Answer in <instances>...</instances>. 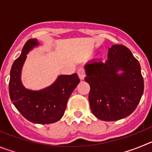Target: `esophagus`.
Instances as JSON below:
<instances>
[{
    "mask_svg": "<svg viewBox=\"0 0 152 152\" xmlns=\"http://www.w3.org/2000/svg\"><path fill=\"white\" fill-rule=\"evenodd\" d=\"M77 75H78L80 80H84V77H85V72H84V70L83 68H80L77 71Z\"/></svg>",
    "mask_w": 152,
    "mask_h": 152,
    "instance_id": "1",
    "label": "esophagus"
}]
</instances>
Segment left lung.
I'll return each mask as SVG.
<instances>
[{
	"label": "left lung",
	"mask_w": 152,
	"mask_h": 152,
	"mask_svg": "<svg viewBox=\"0 0 152 152\" xmlns=\"http://www.w3.org/2000/svg\"><path fill=\"white\" fill-rule=\"evenodd\" d=\"M107 60H91L84 65L90 84L91 110L97 119L116 121L136 109L144 91L139 61L123 45L109 49Z\"/></svg>",
	"instance_id": "obj_1"
}]
</instances>
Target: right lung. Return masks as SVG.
I'll list each match as a JSON object with an SVG mask.
<instances>
[{"mask_svg":"<svg viewBox=\"0 0 152 152\" xmlns=\"http://www.w3.org/2000/svg\"><path fill=\"white\" fill-rule=\"evenodd\" d=\"M39 45L36 39L28 40L20 57L13 62L10 70L9 94L13 104L24 118L36 124H49L62 117L68 98L80 83V79L77 73L59 75L53 84L44 89L33 91L25 88L21 81L23 66L26 55Z\"/></svg>","mask_w":152,"mask_h":152,"instance_id":"right-lung-1","label":"right lung"}]
</instances>
